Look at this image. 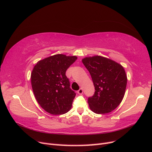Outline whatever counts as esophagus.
Returning <instances> with one entry per match:
<instances>
[{"instance_id": "esophagus-1", "label": "esophagus", "mask_w": 152, "mask_h": 152, "mask_svg": "<svg viewBox=\"0 0 152 152\" xmlns=\"http://www.w3.org/2000/svg\"><path fill=\"white\" fill-rule=\"evenodd\" d=\"M77 93L79 94H80V95L82 94H83V89H82V88H80L79 90H78Z\"/></svg>"}]
</instances>
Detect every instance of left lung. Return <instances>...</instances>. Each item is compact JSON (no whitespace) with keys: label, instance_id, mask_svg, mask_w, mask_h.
<instances>
[{"label":"left lung","instance_id":"left-lung-1","mask_svg":"<svg viewBox=\"0 0 152 152\" xmlns=\"http://www.w3.org/2000/svg\"><path fill=\"white\" fill-rule=\"evenodd\" d=\"M82 61L89 72L95 88L94 94L87 101L90 109L98 114L111 112L125 94L127 78L124 67L101 56L86 57Z\"/></svg>","mask_w":152,"mask_h":152}]
</instances>
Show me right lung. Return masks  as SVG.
Listing matches in <instances>:
<instances>
[{"mask_svg": "<svg viewBox=\"0 0 152 152\" xmlns=\"http://www.w3.org/2000/svg\"><path fill=\"white\" fill-rule=\"evenodd\" d=\"M75 56L58 54L39 61L31 73V84L36 100L45 111L62 115L72 108L76 94L70 87L65 73L75 61Z\"/></svg>", "mask_w": 152, "mask_h": 152, "instance_id": "1", "label": "right lung"}]
</instances>
